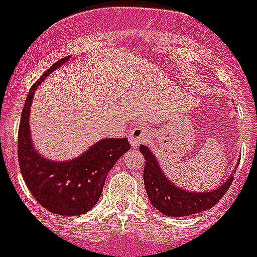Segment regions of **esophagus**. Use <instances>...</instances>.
<instances>
[{
  "mask_svg": "<svg viewBox=\"0 0 257 257\" xmlns=\"http://www.w3.org/2000/svg\"><path fill=\"white\" fill-rule=\"evenodd\" d=\"M149 133L148 128H145L143 125H140V127H134L130 134H128V141L132 144L133 148H137L140 144H143L147 138H148Z\"/></svg>",
  "mask_w": 257,
  "mask_h": 257,
  "instance_id": "34e87169",
  "label": "esophagus"
}]
</instances>
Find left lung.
I'll return each mask as SVG.
<instances>
[{"instance_id":"obj_1","label":"left lung","mask_w":257,"mask_h":257,"mask_svg":"<svg viewBox=\"0 0 257 257\" xmlns=\"http://www.w3.org/2000/svg\"><path fill=\"white\" fill-rule=\"evenodd\" d=\"M141 154L145 159L144 169V184L152 206L165 216L170 217H184L199 212H205L214 206L223 198L230 188L234 180V174H230L224 183L217 188L209 191H191L181 188L167 177L161 163L158 162L154 152L148 145L140 147ZM241 156L238 158V162ZM238 165H235V169ZM235 172V170H232Z\"/></svg>"}]
</instances>
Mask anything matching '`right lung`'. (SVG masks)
<instances>
[{
    "instance_id": "right-lung-1",
    "label": "right lung",
    "mask_w": 257,
    "mask_h": 257,
    "mask_svg": "<svg viewBox=\"0 0 257 257\" xmlns=\"http://www.w3.org/2000/svg\"><path fill=\"white\" fill-rule=\"evenodd\" d=\"M69 59L70 55L54 63L29 91L19 124L18 158L27 188L41 206L55 214L80 216L99 201L109 170L130 149V144L125 138H102L69 161L48 159L36 149L30 130L34 92Z\"/></svg>"
}]
</instances>
